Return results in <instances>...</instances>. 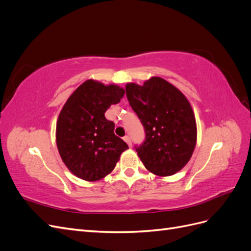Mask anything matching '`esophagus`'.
<instances>
[{
	"mask_svg": "<svg viewBox=\"0 0 251 251\" xmlns=\"http://www.w3.org/2000/svg\"><path fill=\"white\" fill-rule=\"evenodd\" d=\"M124 140L127 143V146L128 147H132V140H131V138L130 137H128V136H125V137H124Z\"/></svg>",
	"mask_w": 251,
	"mask_h": 251,
	"instance_id": "34e87169",
	"label": "esophagus"
}]
</instances>
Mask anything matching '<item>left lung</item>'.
<instances>
[{
  "instance_id": "obj_1",
  "label": "left lung",
  "mask_w": 251,
  "mask_h": 251,
  "mask_svg": "<svg viewBox=\"0 0 251 251\" xmlns=\"http://www.w3.org/2000/svg\"><path fill=\"white\" fill-rule=\"evenodd\" d=\"M126 97L146 131V140L136 148L146 169L160 177L181 171L197 143V125L185 95L168 80L153 76L142 86L126 85Z\"/></svg>"
}]
</instances>
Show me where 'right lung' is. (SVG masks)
<instances>
[{
  "label": "right lung",
  "mask_w": 251,
  "mask_h": 251,
  "mask_svg": "<svg viewBox=\"0 0 251 251\" xmlns=\"http://www.w3.org/2000/svg\"><path fill=\"white\" fill-rule=\"evenodd\" d=\"M125 92L114 83L88 79L64 104L56 123V146L63 162L76 177L89 182L104 178L128 149L114 134L113 121L104 117Z\"/></svg>",
  "instance_id": "1"
}]
</instances>
